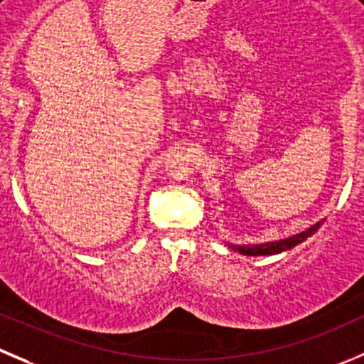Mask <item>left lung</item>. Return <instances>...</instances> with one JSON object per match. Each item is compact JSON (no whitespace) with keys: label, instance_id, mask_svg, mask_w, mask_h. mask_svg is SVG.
Wrapping results in <instances>:
<instances>
[{"label":"left lung","instance_id":"obj_1","mask_svg":"<svg viewBox=\"0 0 364 364\" xmlns=\"http://www.w3.org/2000/svg\"><path fill=\"white\" fill-rule=\"evenodd\" d=\"M322 225V222H318V224L311 225V228L308 229V231L301 232V235L297 236H291V238L288 240H281V242H272V243H263V245H249V247H235V249H238L242 254H247V256H270V254H277L281 252V250H288L291 249V247H295L297 243L304 242L308 236L315 235L316 229Z\"/></svg>","mask_w":364,"mask_h":364}]
</instances>
